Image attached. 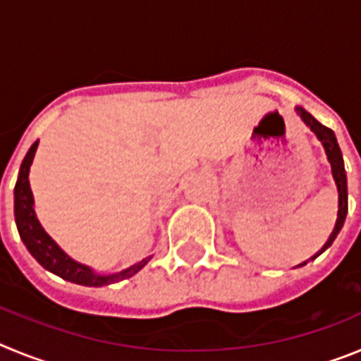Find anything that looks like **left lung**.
Returning a JSON list of instances; mask_svg holds the SVG:
<instances>
[{"instance_id": "left-lung-1", "label": "left lung", "mask_w": 361, "mask_h": 361, "mask_svg": "<svg viewBox=\"0 0 361 361\" xmlns=\"http://www.w3.org/2000/svg\"><path fill=\"white\" fill-rule=\"evenodd\" d=\"M296 114H298V116L302 117V121H304L309 128H311V132H314V135L318 137V141H320L322 146H324L325 155H327V161L331 162V173H333L334 184H336V190H338V219H336V224H334L333 233L329 235V238H327V242L324 244V247H322V250L317 253V255H320L322 251H325L331 244H333L334 238H336V235L340 233V229H342L343 222H345V216H347L345 168H343L342 152H340V148H338L336 137H334L333 130L327 128V126H324V124L318 123V121L314 119V117H312L309 111H305L304 108L296 106ZM317 255H314V257H317ZM314 257H312V258H314ZM304 264H307V262H304ZM304 264H300V266H304Z\"/></svg>"}]
</instances>
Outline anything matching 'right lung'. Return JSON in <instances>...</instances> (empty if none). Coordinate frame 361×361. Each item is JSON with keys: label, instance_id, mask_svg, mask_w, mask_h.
<instances>
[{"label": "right lung", "instance_id": "obj_1", "mask_svg": "<svg viewBox=\"0 0 361 361\" xmlns=\"http://www.w3.org/2000/svg\"><path fill=\"white\" fill-rule=\"evenodd\" d=\"M37 141L30 146L28 153L25 155L21 168H19L18 183L14 188V216L16 226H18L19 237L27 245V250L30 255L36 258L37 262L49 269L54 275L61 276L63 280L68 282L79 283V286H92V288H101V286H108V283H116L121 280H126L133 276L135 273L142 269L146 264L149 262V258H142L141 262L133 264L128 269L116 273V275H95L90 267L81 266V264L73 262L72 258L66 257L56 242L44 233L41 228L39 220L36 219V212H34V197H32L30 183H28V171H30V164L34 161V153H36Z\"/></svg>", "mask_w": 361, "mask_h": 361}]
</instances>
